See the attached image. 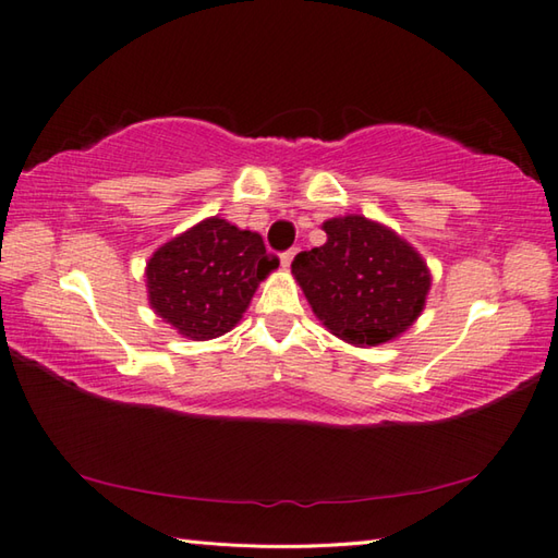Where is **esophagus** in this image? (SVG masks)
I'll use <instances>...</instances> for the list:
<instances>
[{
    "label": "esophagus",
    "mask_w": 558,
    "mask_h": 558,
    "mask_svg": "<svg viewBox=\"0 0 558 558\" xmlns=\"http://www.w3.org/2000/svg\"><path fill=\"white\" fill-rule=\"evenodd\" d=\"M293 257H296V250H289V252H283V255H281V267H283V269L291 267Z\"/></svg>",
    "instance_id": "1"
}]
</instances>
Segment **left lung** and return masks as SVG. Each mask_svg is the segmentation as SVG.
I'll list each match as a JSON object with an SVG mask.
<instances>
[{"mask_svg":"<svg viewBox=\"0 0 558 558\" xmlns=\"http://www.w3.org/2000/svg\"><path fill=\"white\" fill-rule=\"evenodd\" d=\"M323 230L325 245L291 262L318 320L354 347L403 335L425 308L433 281L425 259L391 228L364 216L330 218Z\"/></svg>","mask_w":558,"mask_h":558,"instance_id":"obj_1","label":"left lung"}]
</instances>
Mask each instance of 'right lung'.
I'll return each mask as SVG.
<instances>
[{
	"instance_id": "add662e5",
	"label": "right lung",
	"mask_w": 558,
	"mask_h": 558,
	"mask_svg": "<svg viewBox=\"0 0 558 558\" xmlns=\"http://www.w3.org/2000/svg\"><path fill=\"white\" fill-rule=\"evenodd\" d=\"M279 259L265 240L211 216L157 247L145 267L150 308L189 340L233 330Z\"/></svg>"
}]
</instances>
